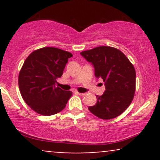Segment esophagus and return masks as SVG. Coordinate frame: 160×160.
Segmentation results:
<instances>
[{
  "instance_id": "1",
  "label": "esophagus",
  "mask_w": 160,
  "mask_h": 160,
  "mask_svg": "<svg viewBox=\"0 0 160 160\" xmlns=\"http://www.w3.org/2000/svg\"><path fill=\"white\" fill-rule=\"evenodd\" d=\"M78 94L79 95H80V96H84V95H86V93H81V92H78Z\"/></svg>"
}]
</instances>
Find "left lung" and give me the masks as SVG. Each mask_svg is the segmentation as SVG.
<instances>
[{
    "mask_svg": "<svg viewBox=\"0 0 160 160\" xmlns=\"http://www.w3.org/2000/svg\"><path fill=\"white\" fill-rule=\"evenodd\" d=\"M80 55L94 67L95 76L104 82L105 91L97 95L95 105L89 111L102 120L120 116L132 102L135 91V70L132 64L119 49L98 47L83 51Z\"/></svg>",
    "mask_w": 160,
    "mask_h": 160,
    "instance_id": "8db88e82",
    "label": "left lung"
}]
</instances>
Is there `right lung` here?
Returning <instances> with one entry per match:
<instances>
[{
    "label": "right lung",
    "mask_w": 160,
    "mask_h": 160,
    "mask_svg": "<svg viewBox=\"0 0 160 160\" xmlns=\"http://www.w3.org/2000/svg\"><path fill=\"white\" fill-rule=\"evenodd\" d=\"M72 54L56 47H43L31 53L19 74V90L23 100L33 111L43 116L62 111L72 92L56 86Z\"/></svg>",
    "instance_id": "add662e5"
}]
</instances>
